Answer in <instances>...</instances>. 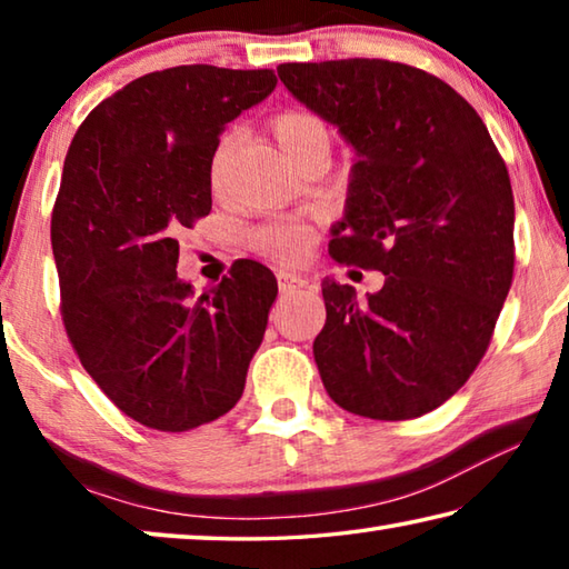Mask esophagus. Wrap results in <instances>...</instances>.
<instances>
[{
	"mask_svg": "<svg viewBox=\"0 0 569 569\" xmlns=\"http://www.w3.org/2000/svg\"><path fill=\"white\" fill-rule=\"evenodd\" d=\"M303 286H308V281H306L303 276L291 273V271L278 273V288H281V293H293V291H298V288H303Z\"/></svg>",
	"mask_w": 569,
	"mask_h": 569,
	"instance_id": "obj_1",
	"label": "esophagus"
}]
</instances>
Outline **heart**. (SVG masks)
Here are the masks:
<instances>
[{
	"mask_svg": "<svg viewBox=\"0 0 569 569\" xmlns=\"http://www.w3.org/2000/svg\"><path fill=\"white\" fill-rule=\"evenodd\" d=\"M273 134L278 146L293 162L301 160L316 148H329V130L319 114L311 110H283L278 112L273 122ZM238 148V134L230 130L218 140V146L210 156V186L220 188L226 180L230 158ZM250 246L258 253H263L273 261L298 263L303 261L308 248H311V230L301 223H271L250 233Z\"/></svg>",
	"mask_w": 569,
	"mask_h": 569,
	"instance_id": "heart-1",
	"label": "heart"
}]
</instances>
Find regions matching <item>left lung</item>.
<instances>
[{
  "label": "left lung",
  "instance_id": "obj_1",
  "mask_svg": "<svg viewBox=\"0 0 569 569\" xmlns=\"http://www.w3.org/2000/svg\"><path fill=\"white\" fill-rule=\"evenodd\" d=\"M278 77L356 150L329 253L387 276L366 301L323 278V387L359 417H421L465 387L512 286L505 160L477 110L411 64L286 62Z\"/></svg>",
  "mask_w": 569,
  "mask_h": 569
}]
</instances>
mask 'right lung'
Returning a JSON list of instances; mask_svg holds the SVG:
<instances>
[{"instance_id":"obj_1","label":"right lung","mask_w":569,"mask_h":569,"mask_svg":"<svg viewBox=\"0 0 569 569\" xmlns=\"http://www.w3.org/2000/svg\"><path fill=\"white\" fill-rule=\"evenodd\" d=\"M273 70L180 64L94 108L67 150L52 210L62 321L84 371L130 419L188 431L236 407L278 283L240 258L192 296L178 233L206 218L210 156Z\"/></svg>"}]
</instances>
